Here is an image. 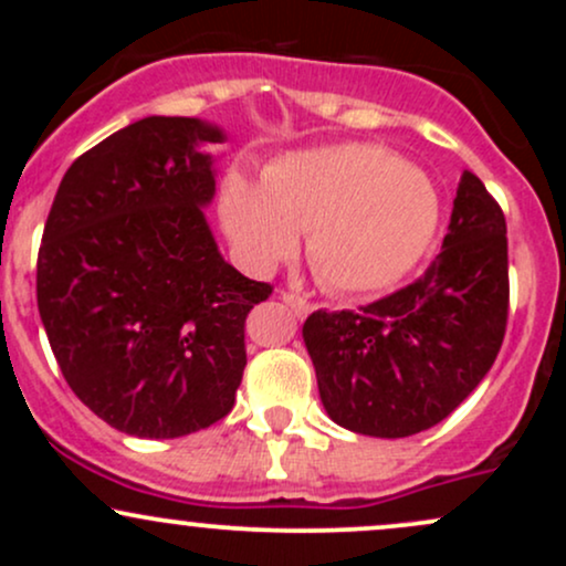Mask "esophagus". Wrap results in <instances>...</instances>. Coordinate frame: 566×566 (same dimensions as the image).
Wrapping results in <instances>:
<instances>
[{
  "mask_svg": "<svg viewBox=\"0 0 566 566\" xmlns=\"http://www.w3.org/2000/svg\"><path fill=\"white\" fill-rule=\"evenodd\" d=\"M282 303L290 305L292 314H295V316H305L311 311V303L301 295H292V292H282Z\"/></svg>",
  "mask_w": 566,
  "mask_h": 566,
  "instance_id": "esophagus-1",
  "label": "esophagus"
}]
</instances>
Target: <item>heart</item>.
Masks as SVG:
<instances>
[{
	"mask_svg": "<svg viewBox=\"0 0 566 566\" xmlns=\"http://www.w3.org/2000/svg\"><path fill=\"white\" fill-rule=\"evenodd\" d=\"M220 223L250 271H271L305 237L327 290L365 295L418 265L439 226L431 178L375 143L303 148L265 167L263 184L231 172Z\"/></svg>",
	"mask_w": 566,
	"mask_h": 566,
	"instance_id": "heart-1",
	"label": "heart"
}]
</instances>
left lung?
I'll list each match as a JSON object with an SVG mask.
<instances>
[{
    "label": "left lung",
    "instance_id": "obj_1",
    "mask_svg": "<svg viewBox=\"0 0 566 566\" xmlns=\"http://www.w3.org/2000/svg\"><path fill=\"white\" fill-rule=\"evenodd\" d=\"M509 319L497 201L463 170L441 252L409 287L359 311H314L303 343L337 426L405 439L441 423L495 365Z\"/></svg>",
    "mask_w": 566,
    "mask_h": 566
}]
</instances>
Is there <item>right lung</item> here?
I'll list each match as a JSON object with an SVG mask.
<instances>
[{
	"label": "right lung",
	"instance_id": "right-lung-1",
	"mask_svg": "<svg viewBox=\"0 0 566 566\" xmlns=\"http://www.w3.org/2000/svg\"><path fill=\"white\" fill-rule=\"evenodd\" d=\"M223 127L146 116L63 175L36 261V305L57 367L101 420L175 439L231 412L247 365L244 319L271 284L220 255Z\"/></svg>",
	"mask_w": 566,
	"mask_h": 566
}]
</instances>
